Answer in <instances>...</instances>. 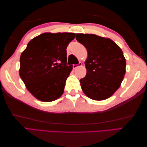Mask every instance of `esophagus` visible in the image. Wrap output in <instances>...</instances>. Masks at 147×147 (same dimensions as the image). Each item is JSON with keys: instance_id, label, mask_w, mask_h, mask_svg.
I'll use <instances>...</instances> for the list:
<instances>
[{"instance_id": "esophagus-1", "label": "esophagus", "mask_w": 147, "mask_h": 147, "mask_svg": "<svg viewBox=\"0 0 147 147\" xmlns=\"http://www.w3.org/2000/svg\"><path fill=\"white\" fill-rule=\"evenodd\" d=\"M82 62H80L78 64H74L73 65V68L74 69H76V68H78V67H80V66H82Z\"/></svg>"}]
</instances>
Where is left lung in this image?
I'll return each instance as SVG.
<instances>
[{
	"label": "left lung",
	"mask_w": 147,
	"mask_h": 147,
	"mask_svg": "<svg viewBox=\"0 0 147 147\" xmlns=\"http://www.w3.org/2000/svg\"><path fill=\"white\" fill-rule=\"evenodd\" d=\"M76 39L88 52L86 74L80 80L82 90L95 100L108 98L119 88L126 73L123 51L112 40L93 34L76 33Z\"/></svg>",
	"instance_id": "left-lung-1"
}]
</instances>
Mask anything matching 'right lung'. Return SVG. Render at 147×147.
Wrapping results in <instances>:
<instances>
[{"label":"right lung","instance_id":"1","mask_svg":"<svg viewBox=\"0 0 147 147\" xmlns=\"http://www.w3.org/2000/svg\"><path fill=\"white\" fill-rule=\"evenodd\" d=\"M73 33H45L33 38L20 57V75L37 99L54 101L62 95L73 69L67 65L66 49Z\"/></svg>","mask_w":147,"mask_h":147}]
</instances>
